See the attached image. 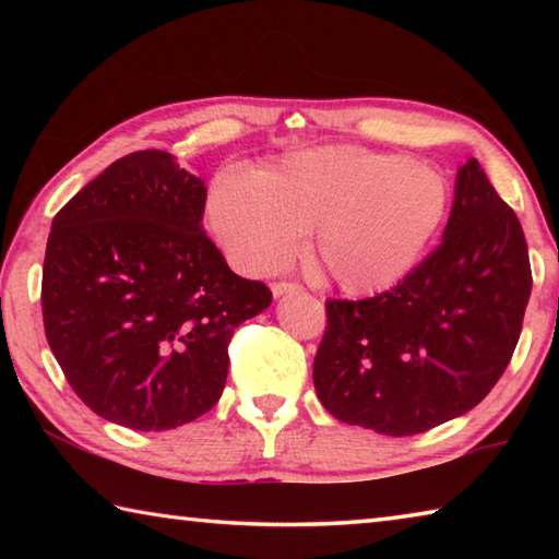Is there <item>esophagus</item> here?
<instances>
[{
    "label": "esophagus",
    "instance_id": "esophagus-1",
    "mask_svg": "<svg viewBox=\"0 0 559 559\" xmlns=\"http://www.w3.org/2000/svg\"><path fill=\"white\" fill-rule=\"evenodd\" d=\"M298 288H300L298 283H286V281H281V283H271V293H273V298L286 296V293H296Z\"/></svg>",
    "mask_w": 559,
    "mask_h": 559
}]
</instances>
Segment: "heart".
Instances as JSON below:
<instances>
[{
  "mask_svg": "<svg viewBox=\"0 0 559 559\" xmlns=\"http://www.w3.org/2000/svg\"><path fill=\"white\" fill-rule=\"evenodd\" d=\"M449 202L437 167L367 147H316L259 175L224 169L206 214L243 273L276 271L310 231V253L330 283L353 296H377L414 271Z\"/></svg>",
  "mask_w": 559,
  "mask_h": 559,
  "instance_id": "1",
  "label": "heart"
}]
</instances>
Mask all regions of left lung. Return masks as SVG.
Segmentation results:
<instances>
[{
	"label": "left lung",
	"instance_id": "obj_1",
	"mask_svg": "<svg viewBox=\"0 0 559 559\" xmlns=\"http://www.w3.org/2000/svg\"><path fill=\"white\" fill-rule=\"evenodd\" d=\"M530 288L523 226L471 157L437 251L380 296L328 300L318 400L335 419L386 437L456 419L506 372Z\"/></svg>",
	"mask_w": 559,
	"mask_h": 559
}]
</instances>
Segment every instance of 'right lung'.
Here are the masks:
<instances>
[{
  "instance_id": "1",
  "label": "right lung",
  "mask_w": 559,
  "mask_h": 559,
  "mask_svg": "<svg viewBox=\"0 0 559 559\" xmlns=\"http://www.w3.org/2000/svg\"><path fill=\"white\" fill-rule=\"evenodd\" d=\"M206 187L177 157L112 163L53 216L41 310L66 380L103 419L138 431L194 421L219 402L243 320L271 306L204 234Z\"/></svg>"
}]
</instances>
